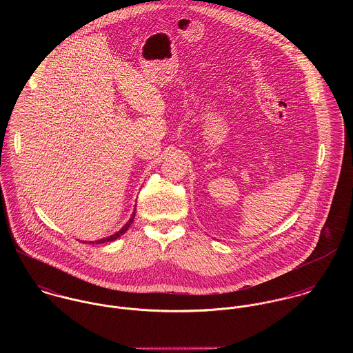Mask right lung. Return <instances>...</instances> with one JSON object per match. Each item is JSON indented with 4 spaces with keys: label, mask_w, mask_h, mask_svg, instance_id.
Masks as SVG:
<instances>
[{
    "label": "right lung",
    "mask_w": 353,
    "mask_h": 353,
    "mask_svg": "<svg viewBox=\"0 0 353 353\" xmlns=\"http://www.w3.org/2000/svg\"><path fill=\"white\" fill-rule=\"evenodd\" d=\"M134 216H136V212H133V214H132V217L129 219V221L118 231V232H115V234H112V235H110V236H107V238H103V239H99V241H97V242H90V243H105V242H112V241H115V239H118L121 235H123L126 231H128V228L130 227V224L133 223V220H134Z\"/></svg>",
    "instance_id": "1"
}]
</instances>
